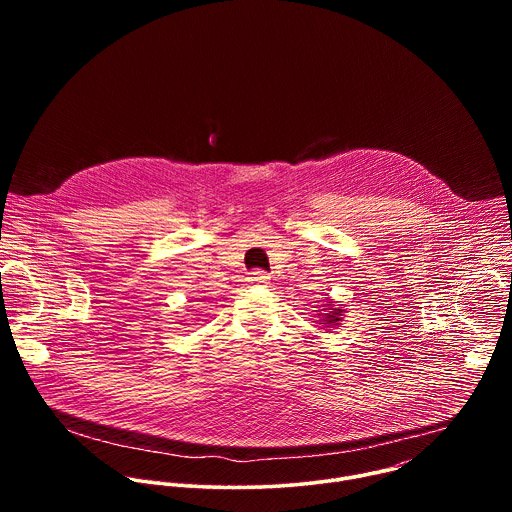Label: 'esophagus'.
Segmentation results:
<instances>
[{"label": "esophagus", "instance_id": "34e87169", "mask_svg": "<svg viewBox=\"0 0 512 512\" xmlns=\"http://www.w3.org/2000/svg\"><path fill=\"white\" fill-rule=\"evenodd\" d=\"M247 279H249L251 285H263V283H267L269 275L265 271H253V273H249Z\"/></svg>", "mask_w": 512, "mask_h": 512}]
</instances>
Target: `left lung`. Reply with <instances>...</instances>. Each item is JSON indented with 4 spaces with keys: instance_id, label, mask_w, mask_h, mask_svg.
<instances>
[{
    "instance_id": "obj_1",
    "label": "left lung",
    "mask_w": 512,
    "mask_h": 512,
    "mask_svg": "<svg viewBox=\"0 0 512 512\" xmlns=\"http://www.w3.org/2000/svg\"><path fill=\"white\" fill-rule=\"evenodd\" d=\"M320 308L324 309L325 312L322 313L321 310L318 312V316H320V324H326L328 328H332V326H338L340 322H342V314H344V310L342 308H336L334 306V302H330V300H326V304H322Z\"/></svg>"
}]
</instances>
